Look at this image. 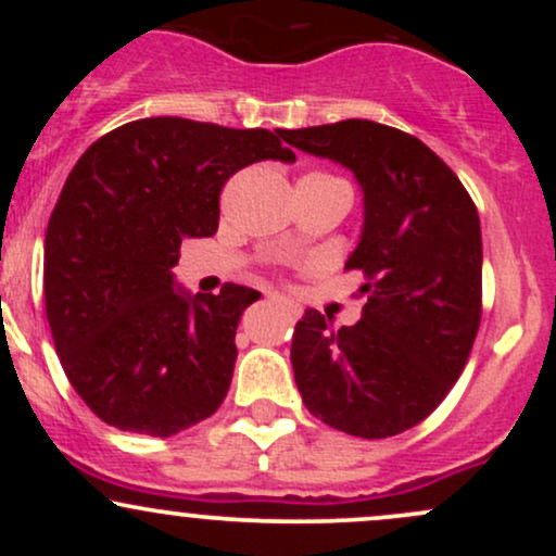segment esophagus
<instances>
[{
  "label": "esophagus",
  "mask_w": 556,
  "mask_h": 556,
  "mask_svg": "<svg viewBox=\"0 0 556 556\" xmlns=\"http://www.w3.org/2000/svg\"><path fill=\"white\" fill-rule=\"evenodd\" d=\"M266 298H269V300H271V303L282 305V308H285V311H287V314H290L292 318H295V316L300 314V311H298V305H295V303H290V300L279 298V295H277V292H269V295H266Z\"/></svg>",
  "instance_id": "esophagus-1"
}]
</instances>
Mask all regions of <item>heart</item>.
<instances>
[{
  "instance_id": "heart-1",
  "label": "heart",
  "mask_w": 556,
  "mask_h": 556,
  "mask_svg": "<svg viewBox=\"0 0 556 556\" xmlns=\"http://www.w3.org/2000/svg\"><path fill=\"white\" fill-rule=\"evenodd\" d=\"M308 177H331V175H324V172H314V175H308ZM331 180H337V177H331Z\"/></svg>"
}]
</instances>
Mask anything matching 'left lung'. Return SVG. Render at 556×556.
<instances>
[{
	"instance_id": "8db88e82",
	"label": "left lung",
	"mask_w": 556,
	"mask_h": 556,
	"mask_svg": "<svg viewBox=\"0 0 556 556\" xmlns=\"http://www.w3.org/2000/svg\"><path fill=\"white\" fill-rule=\"evenodd\" d=\"M355 172L366 222L344 269L363 274V318L318 311L292 331V371L311 416L363 439L426 420L460 379L481 324V222L473 198L424 140L371 119L277 130Z\"/></svg>"
}]
</instances>
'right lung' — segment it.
I'll list each match as a JSON object with an SVG mask.
<instances>
[{
    "instance_id": "1",
    "label": "right lung",
    "mask_w": 556,
    "mask_h": 556,
    "mask_svg": "<svg viewBox=\"0 0 556 556\" xmlns=\"http://www.w3.org/2000/svg\"><path fill=\"white\" fill-rule=\"evenodd\" d=\"M264 159L292 162L277 132L185 117L114 127L78 159L43 240V300L70 384L104 424L172 437L216 413L232 381L235 331L258 300L175 290L185 238H212L219 193Z\"/></svg>"
}]
</instances>
